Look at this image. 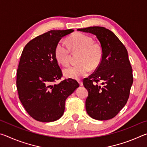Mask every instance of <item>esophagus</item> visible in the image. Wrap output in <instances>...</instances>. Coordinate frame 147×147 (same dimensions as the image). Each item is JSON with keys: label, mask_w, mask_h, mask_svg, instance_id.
<instances>
[{"label": "esophagus", "mask_w": 147, "mask_h": 147, "mask_svg": "<svg viewBox=\"0 0 147 147\" xmlns=\"http://www.w3.org/2000/svg\"><path fill=\"white\" fill-rule=\"evenodd\" d=\"M78 83H79L80 86H83V82H82V81L78 80Z\"/></svg>", "instance_id": "obj_1"}]
</instances>
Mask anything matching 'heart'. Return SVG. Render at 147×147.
<instances>
[{"mask_svg":"<svg viewBox=\"0 0 147 147\" xmlns=\"http://www.w3.org/2000/svg\"><path fill=\"white\" fill-rule=\"evenodd\" d=\"M69 43L74 52H80V63L69 66L63 70L64 76L78 80L88 75L90 67L95 69L102 58V50L100 45L93 43L91 38L82 33H76L69 38ZM55 57L59 63L66 66L70 63L71 51L65 42L60 41L55 48Z\"/></svg>","mask_w":147,"mask_h":147,"instance_id":"1","label":"heart"}]
</instances>
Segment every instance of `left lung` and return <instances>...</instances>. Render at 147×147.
I'll return each mask as SVG.
<instances>
[{
  "label": "left lung",
  "instance_id": "left-lung-1",
  "mask_svg": "<svg viewBox=\"0 0 147 147\" xmlns=\"http://www.w3.org/2000/svg\"><path fill=\"white\" fill-rule=\"evenodd\" d=\"M96 36L102 58L96 71L84 79L88 91L86 109L91 118L105 121L117 115L128 101L133 84L127 50L113 32L102 26L77 30ZM100 81L102 85L98 83Z\"/></svg>",
  "mask_w": 147,
  "mask_h": 147
}]
</instances>
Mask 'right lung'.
<instances>
[{
	"label": "right lung",
	"instance_id": "obj_1",
	"mask_svg": "<svg viewBox=\"0 0 147 147\" xmlns=\"http://www.w3.org/2000/svg\"><path fill=\"white\" fill-rule=\"evenodd\" d=\"M73 32H47L28 42L22 53L17 71V91L24 109L36 121L48 123L60 119L66 99L79 87L71 78L54 84L62 76L55 57L56 46Z\"/></svg>",
	"mask_w": 147,
	"mask_h": 147
}]
</instances>
